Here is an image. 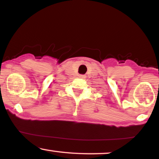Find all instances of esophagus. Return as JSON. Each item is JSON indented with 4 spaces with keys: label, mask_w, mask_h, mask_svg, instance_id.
Segmentation results:
<instances>
[{
    "label": "esophagus",
    "mask_w": 159,
    "mask_h": 159,
    "mask_svg": "<svg viewBox=\"0 0 159 159\" xmlns=\"http://www.w3.org/2000/svg\"><path fill=\"white\" fill-rule=\"evenodd\" d=\"M79 78H84L85 76L84 75H79Z\"/></svg>",
    "instance_id": "1"
}]
</instances>
